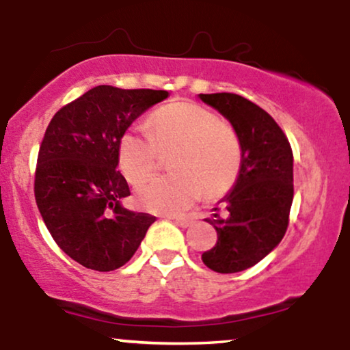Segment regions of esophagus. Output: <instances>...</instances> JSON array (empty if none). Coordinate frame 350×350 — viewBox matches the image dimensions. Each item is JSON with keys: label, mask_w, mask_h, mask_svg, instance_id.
<instances>
[{"label": "esophagus", "mask_w": 350, "mask_h": 350, "mask_svg": "<svg viewBox=\"0 0 350 350\" xmlns=\"http://www.w3.org/2000/svg\"><path fill=\"white\" fill-rule=\"evenodd\" d=\"M172 220H174L179 227H189L192 224V219H189V217H172Z\"/></svg>", "instance_id": "obj_1"}]
</instances>
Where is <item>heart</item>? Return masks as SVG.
I'll list each match as a JSON object with an SVG mask.
<instances>
[{"label":"heart","instance_id":"obj_1","mask_svg":"<svg viewBox=\"0 0 350 350\" xmlns=\"http://www.w3.org/2000/svg\"><path fill=\"white\" fill-rule=\"evenodd\" d=\"M151 135L128 128L118 139V167L139 186L158 170L159 152L170 158L172 174L150 180L138 191L139 206L158 214L187 208L202 194L215 198L234 186L242 167V146L235 131L208 108L172 102L148 120Z\"/></svg>","mask_w":350,"mask_h":350}]
</instances>
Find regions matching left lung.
<instances>
[{"label":"left lung","mask_w":350,"mask_h":350,"mask_svg":"<svg viewBox=\"0 0 350 350\" xmlns=\"http://www.w3.org/2000/svg\"><path fill=\"white\" fill-rule=\"evenodd\" d=\"M199 97L232 123L242 146L239 179L224 199L226 215L206 219L215 227L217 242L202 253L211 270L237 273L263 260L286 234L295 194L291 144L271 115L242 95Z\"/></svg>","instance_id":"left-lung-1"}]
</instances>
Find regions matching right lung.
I'll list each match as a JSON object with an SVG mask.
<instances>
[{"mask_svg":"<svg viewBox=\"0 0 350 350\" xmlns=\"http://www.w3.org/2000/svg\"><path fill=\"white\" fill-rule=\"evenodd\" d=\"M166 90L98 85L52 116L38 154L34 198L47 230L72 260L95 271L123 267L156 220L128 211L118 139Z\"/></svg>","mask_w":350,"mask_h":350,"instance_id":"add662e5","label":"right lung"}]
</instances>
